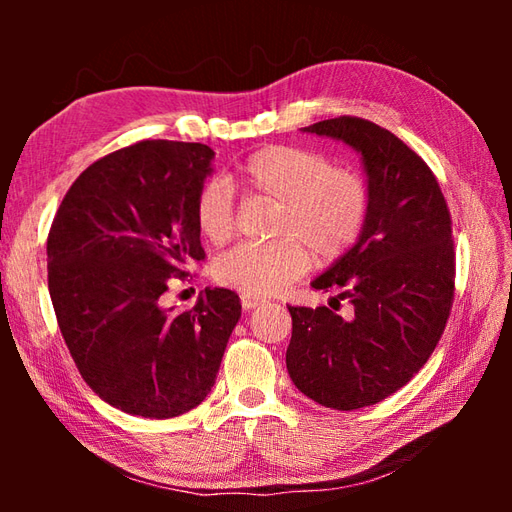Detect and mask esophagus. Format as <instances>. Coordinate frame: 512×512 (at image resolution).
<instances>
[{"instance_id":"34e87169","label":"esophagus","mask_w":512,"mask_h":512,"mask_svg":"<svg viewBox=\"0 0 512 512\" xmlns=\"http://www.w3.org/2000/svg\"><path fill=\"white\" fill-rule=\"evenodd\" d=\"M262 299L259 297H250V295H242V306H244V310H253V308H257V306H262Z\"/></svg>"}]
</instances>
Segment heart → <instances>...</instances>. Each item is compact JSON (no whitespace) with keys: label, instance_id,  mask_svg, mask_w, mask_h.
I'll return each instance as SVG.
<instances>
[{"label":"heart","instance_id":"1","mask_svg":"<svg viewBox=\"0 0 512 512\" xmlns=\"http://www.w3.org/2000/svg\"><path fill=\"white\" fill-rule=\"evenodd\" d=\"M233 182L248 195L279 202L270 244H242L217 259L215 279L250 297H268L299 279L310 266L341 257L361 237L369 215V187L361 173L332 167L312 149L270 145L237 167ZM195 224L211 244L235 231L233 191L220 178L195 195Z\"/></svg>","mask_w":512,"mask_h":512}]
</instances>
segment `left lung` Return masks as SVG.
Segmentation results:
<instances>
[{
  "label": "left lung",
  "instance_id": "obj_1",
  "mask_svg": "<svg viewBox=\"0 0 512 512\" xmlns=\"http://www.w3.org/2000/svg\"><path fill=\"white\" fill-rule=\"evenodd\" d=\"M303 132L341 140L361 156L369 215L361 237L312 281L336 290L330 308H295L286 367L323 407L352 411L385 400L427 363L453 303L451 215L424 160L387 129L339 116Z\"/></svg>",
  "mask_w": 512,
  "mask_h": 512
}]
</instances>
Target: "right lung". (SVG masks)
Masks as SVG:
<instances>
[{"instance_id":"1","label":"right lung","mask_w":512,"mask_h":512,"mask_svg":"<svg viewBox=\"0 0 512 512\" xmlns=\"http://www.w3.org/2000/svg\"><path fill=\"white\" fill-rule=\"evenodd\" d=\"M200 143L143 140L74 180L48 235V288L85 383L112 407L176 418L209 396L242 317L233 290L167 308L171 277L204 259L195 195L213 173Z\"/></svg>"}]
</instances>
